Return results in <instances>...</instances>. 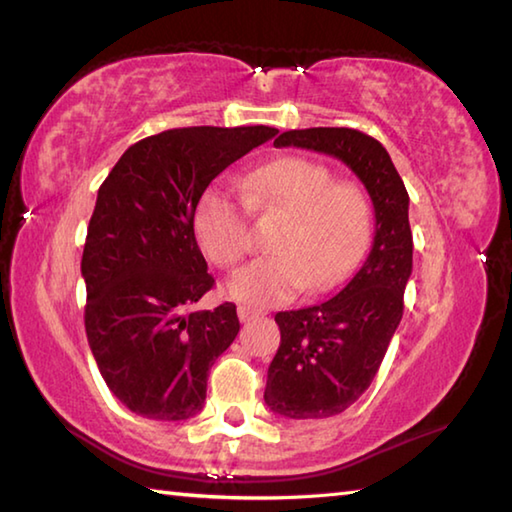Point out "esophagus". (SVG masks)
I'll return each instance as SVG.
<instances>
[{
  "label": "esophagus",
  "mask_w": 512,
  "mask_h": 512,
  "mask_svg": "<svg viewBox=\"0 0 512 512\" xmlns=\"http://www.w3.org/2000/svg\"><path fill=\"white\" fill-rule=\"evenodd\" d=\"M237 315H239V320L241 322H253V320H257L259 318V315H262V313H259L257 309H253V306H239V309H237Z\"/></svg>",
  "instance_id": "34e87169"
}]
</instances>
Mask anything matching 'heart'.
I'll return each mask as SVG.
<instances>
[{
  "mask_svg": "<svg viewBox=\"0 0 512 512\" xmlns=\"http://www.w3.org/2000/svg\"><path fill=\"white\" fill-rule=\"evenodd\" d=\"M246 204L224 188L203 194L194 215L197 239L217 266H235L250 248L248 209L282 219L271 259H259L230 277L228 295L250 306L284 304L302 291H324L345 277L371 237L365 192L338 183L302 156H284L241 181Z\"/></svg>",
  "mask_w": 512,
  "mask_h": 512,
  "instance_id": "b5f03b06",
  "label": "heart"
}]
</instances>
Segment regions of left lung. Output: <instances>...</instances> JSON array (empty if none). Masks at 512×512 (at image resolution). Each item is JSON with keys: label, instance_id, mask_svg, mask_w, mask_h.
I'll list each match as a JSON object with an SVG mask.
<instances>
[{"label": "left lung", "instance_id": "8db88e82", "mask_svg": "<svg viewBox=\"0 0 512 512\" xmlns=\"http://www.w3.org/2000/svg\"><path fill=\"white\" fill-rule=\"evenodd\" d=\"M275 147H302L345 163L365 185L376 215L369 255L338 295L275 315L282 340L264 401L284 418L313 421L345 412L367 392L401 324L412 275L410 197L385 147L358 129H291L275 138Z\"/></svg>", "mask_w": 512, "mask_h": 512}]
</instances>
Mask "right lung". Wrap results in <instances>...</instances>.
<instances>
[{
  "label": "right lung",
  "mask_w": 512,
  "mask_h": 512,
  "mask_svg": "<svg viewBox=\"0 0 512 512\" xmlns=\"http://www.w3.org/2000/svg\"><path fill=\"white\" fill-rule=\"evenodd\" d=\"M275 134L167 129L129 147L100 185L80 264L85 329L111 394L138 416L185 421L203 410L210 367L239 320L232 302L192 311L215 286L194 212L215 176Z\"/></svg>",
  "instance_id": "obj_1"
}]
</instances>
